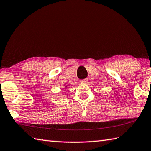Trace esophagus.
<instances>
[{
  "label": "esophagus",
  "mask_w": 151,
  "mask_h": 151,
  "mask_svg": "<svg viewBox=\"0 0 151 151\" xmlns=\"http://www.w3.org/2000/svg\"><path fill=\"white\" fill-rule=\"evenodd\" d=\"M88 82V79H83V80L81 81V83H86Z\"/></svg>",
  "instance_id": "34e87169"
}]
</instances>
